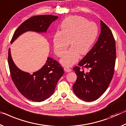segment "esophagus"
<instances>
[{
    "instance_id": "1",
    "label": "esophagus",
    "mask_w": 126,
    "mask_h": 126,
    "mask_svg": "<svg viewBox=\"0 0 126 126\" xmlns=\"http://www.w3.org/2000/svg\"><path fill=\"white\" fill-rule=\"evenodd\" d=\"M64 71L66 72H71V69L69 67H64Z\"/></svg>"
}]
</instances>
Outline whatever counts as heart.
I'll return each mask as SVG.
<instances>
[{
	"label": "heart",
	"mask_w": 126,
	"mask_h": 126,
	"mask_svg": "<svg viewBox=\"0 0 126 126\" xmlns=\"http://www.w3.org/2000/svg\"><path fill=\"white\" fill-rule=\"evenodd\" d=\"M60 28L61 32L53 36V49L58 56H62L70 42L72 47L60 60L63 65L70 66L77 63L80 54L85 55L90 51L98 36V28L95 23L80 16L65 18Z\"/></svg>",
	"instance_id": "obj_1"
}]
</instances>
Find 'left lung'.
Wrapping results in <instances>:
<instances>
[{
	"mask_svg": "<svg viewBox=\"0 0 126 126\" xmlns=\"http://www.w3.org/2000/svg\"><path fill=\"white\" fill-rule=\"evenodd\" d=\"M100 34L97 42L78 65L88 69L85 73L79 66L74 68L77 79L74 93L86 102L97 99L106 92L112 79L116 58L115 42L110 29L100 20Z\"/></svg>",
	"mask_w": 126,
	"mask_h": 126,
	"instance_id": "1",
	"label": "left lung"
}]
</instances>
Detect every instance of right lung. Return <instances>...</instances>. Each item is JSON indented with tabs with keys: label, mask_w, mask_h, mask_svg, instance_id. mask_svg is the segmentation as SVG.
<instances>
[{
	"label": "right lung",
	"mask_w": 126,
	"mask_h": 126,
	"mask_svg": "<svg viewBox=\"0 0 126 126\" xmlns=\"http://www.w3.org/2000/svg\"><path fill=\"white\" fill-rule=\"evenodd\" d=\"M58 18L52 15H41L29 18L16 29L11 44L27 32L46 33L50 24ZM8 60L12 79L17 89L24 97L34 102H41L50 97L63 74V67L51 57H47L45 64L32 74L22 71L16 66L12 59L10 48Z\"/></svg>",
	"instance_id": "obj_1"
}]
</instances>
